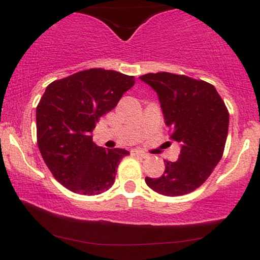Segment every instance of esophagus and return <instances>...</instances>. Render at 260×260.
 Instances as JSON below:
<instances>
[{"label":"esophagus","instance_id":"34e87169","mask_svg":"<svg viewBox=\"0 0 260 260\" xmlns=\"http://www.w3.org/2000/svg\"><path fill=\"white\" fill-rule=\"evenodd\" d=\"M132 155H134V156H138V157H142V159H145V157H148L149 155L147 153H144V151L142 150H132Z\"/></svg>","mask_w":260,"mask_h":260}]
</instances>
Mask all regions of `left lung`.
Masks as SVG:
<instances>
[{"instance_id": "obj_1", "label": "left lung", "mask_w": 260, "mask_h": 260, "mask_svg": "<svg viewBox=\"0 0 260 260\" xmlns=\"http://www.w3.org/2000/svg\"><path fill=\"white\" fill-rule=\"evenodd\" d=\"M156 91L171 139L180 143L177 161L164 160L165 171L145 177L151 189L168 197L188 194L201 187L222 157L229 111L214 85L168 72L139 77Z\"/></svg>"}]
</instances>
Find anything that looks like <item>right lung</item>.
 Instances as JSON below:
<instances>
[{
	"mask_svg": "<svg viewBox=\"0 0 260 260\" xmlns=\"http://www.w3.org/2000/svg\"><path fill=\"white\" fill-rule=\"evenodd\" d=\"M134 77L103 68L77 72L47 85L37 107L41 156L53 177L74 193L95 196L112 187L129 151L92 142L95 123L117 105Z\"/></svg>",
	"mask_w": 260,
	"mask_h": 260,
	"instance_id": "add662e5",
	"label": "right lung"
}]
</instances>
